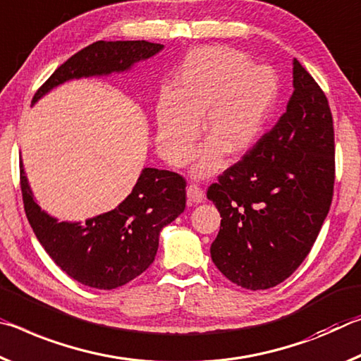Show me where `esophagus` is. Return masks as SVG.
I'll list each match as a JSON object with an SVG mask.
<instances>
[{"mask_svg":"<svg viewBox=\"0 0 361 361\" xmlns=\"http://www.w3.org/2000/svg\"><path fill=\"white\" fill-rule=\"evenodd\" d=\"M187 198L190 203H202L204 200V190L197 184H190L187 187Z\"/></svg>","mask_w":361,"mask_h":361,"instance_id":"34e87169","label":"esophagus"}]
</instances>
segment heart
<instances>
[{
  "instance_id": "heart-1",
  "label": "heart",
  "mask_w": 361,
  "mask_h": 361,
  "mask_svg": "<svg viewBox=\"0 0 361 361\" xmlns=\"http://www.w3.org/2000/svg\"><path fill=\"white\" fill-rule=\"evenodd\" d=\"M279 82L264 65L228 47L193 51L176 78V94L164 91L157 105V145L174 164L192 157L195 139L204 129L209 140L197 152L195 174L206 177L222 166L224 152H245L274 105Z\"/></svg>"
}]
</instances>
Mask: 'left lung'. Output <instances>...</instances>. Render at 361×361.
Segmentation results:
<instances>
[{
	"instance_id": "left-lung-1",
	"label": "left lung",
	"mask_w": 361,
	"mask_h": 361,
	"mask_svg": "<svg viewBox=\"0 0 361 361\" xmlns=\"http://www.w3.org/2000/svg\"><path fill=\"white\" fill-rule=\"evenodd\" d=\"M293 76L285 114L206 193L222 217L212 262L226 279L252 291L280 285L296 271L333 202L328 99L298 61Z\"/></svg>"
}]
</instances>
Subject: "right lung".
<instances>
[{"label": "right lung", "instance_id": "add662e5", "mask_svg": "<svg viewBox=\"0 0 361 361\" xmlns=\"http://www.w3.org/2000/svg\"><path fill=\"white\" fill-rule=\"evenodd\" d=\"M163 44L149 41H96L65 61L35 92L33 102L63 81L123 72L155 56ZM187 182L173 171L145 168L133 192L114 211L85 224L57 222L35 203L20 163V190L27 219L49 257L81 285L115 289L155 261L159 232L187 203Z\"/></svg>", "mask_w": 361, "mask_h": 361}]
</instances>
